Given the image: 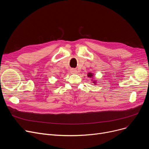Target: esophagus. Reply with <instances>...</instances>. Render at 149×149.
Here are the masks:
<instances>
[{"label":"esophagus","mask_w":149,"mask_h":149,"mask_svg":"<svg viewBox=\"0 0 149 149\" xmlns=\"http://www.w3.org/2000/svg\"><path fill=\"white\" fill-rule=\"evenodd\" d=\"M71 72H73V73H77V71L75 70H74V69H72V70H71Z\"/></svg>","instance_id":"obj_1"}]
</instances>
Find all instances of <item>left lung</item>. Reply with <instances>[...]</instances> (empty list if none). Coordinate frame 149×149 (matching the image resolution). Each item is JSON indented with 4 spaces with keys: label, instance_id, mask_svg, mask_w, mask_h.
I'll use <instances>...</instances> for the list:
<instances>
[{
    "label": "left lung",
    "instance_id": "1",
    "mask_svg": "<svg viewBox=\"0 0 149 149\" xmlns=\"http://www.w3.org/2000/svg\"><path fill=\"white\" fill-rule=\"evenodd\" d=\"M88 77H89V78H92V77H93V73H88ZM93 83H94L95 84H96V81H93Z\"/></svg>",
    "mask_w": 149,
    "mask_h": 149
}]
</instances>
